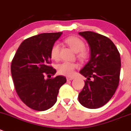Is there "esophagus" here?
<instances>
[{
    "mask_svg": "<svg viewBox=\"0 0 131 131\" xmlns=\"http://www.w3.org/2000/svg\"><path fill=\"white\" fill-rule=\"evenodd\" d=\"M67 80L68 81H71L72 80L74 79V77H67Z\"/></svg>",
    "mask_w": 131,
    "mask_h": 131,
    "instance_id": "34e87169",
    "label": "esophagus"
}]
</instances>
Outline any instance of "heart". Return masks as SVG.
Here are the masks:
<instances>
[{
  "instance_id": "heart-1",
  "label": "heart",
  "mask_w": 131,
  "mask_h": 131,
  "mask_svg": "<svg viewBox=\"0 0 131 131\" xmlns=\"http://www.w3.org/2000/svg\"><path fill=\"white\" fill-rule=\"evenodd\" d=\"M66 43H68L74 51L78 53V58L81 60H85L89 56V53L85 49V44L82 40L77 37H69L65 39ZM60 43L56 42L52 46L50 55L52 59L58 60L60 58ZM78 65L74 62H63L57 66L58 73L61 75L71 77L74 73V70L78 68Z\"/></svg>"
}]
</instances>
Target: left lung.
I'll list each match as a JSON object with an SVG mask.
<instances>
[{"mask_svg":"<svg viewBox=\"0 0 131 131\" xmlns=\"http://www.w3.org/2000/svg\"><path fill=\"white\" fill-rule=\"evenodd\" d=\"M91 49L90 60L80 71L87 80L78 101L89 109L106 104L119 85L120 54L114 43L105 36L93 31L80 32Z\"/></svg>","mask_w":131,"mask_h":131,"instance_id":"1","label":"left lung"}]
</instances>
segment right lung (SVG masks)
Masks as SVG:
<instances>
[{"mask_svg":"<svg viewBox=\"0 0 131 131\" xmlns=\"http://www.w3.org/2000/svg\"><path fill=\"white\" fill-rule=\"evenodd\" d=\"M62 33H42L24 40L11 65L15 89L21 100L38 111L54 105L60 87L66 82L63 76L51 77L56 69L51 66L50 51Z\"/></svg>","mask_w":131,"mask_h":131,"instance_id":"right-lung-1","label":"right lung"}]
</instances>
